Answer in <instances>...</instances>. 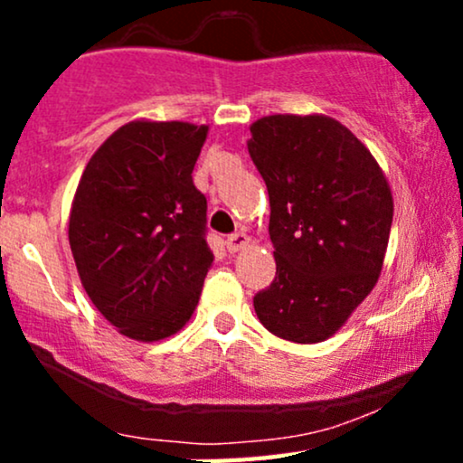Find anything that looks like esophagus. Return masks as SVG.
<instances>
[{"instance_id": "1", "label": "esophagus", "mask_w": 463, "mask_h": 463, "mask_svg": "<svg viewBox=\"0 0 463 463\" xmlns=\"http://www.w3.org/2000/svg\"><path fill=\"white\" fill-rule=\"evenodd\" d=\"M250 246V237L246 232H235V235H231L226 239V248L228 252H241V250H246Z\"/></svg>"}]
</instances>
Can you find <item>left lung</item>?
Wrapping results in <instances>:
<instances>
[{
  "mask_svg": "<svg viewBox=\"0 0 463 463\" xmlns=\"http://www.w3.org/2000/svg\"><path fill=\"white\" fill-rule=\"evenodd\" d=\"M248 152L269 195L276 279L254 296L276 337H333L383 269L394 198L383 169L328 115H268L250 126Z\"/></svg>",
  "mask_w": 463,
  "mask_h": 463,
  "instance_id": "1",
  "label": "left lung"
}]
</instances>
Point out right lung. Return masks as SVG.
<instances>
[{"mask_svg": "<svg viewBox=\"0 0 463 463\" xmlns=\"http://www.w3.org/2000/svg\"><path fill=\"white\" fill-rule=\"evenodd\" d=\"M209 126L135 119L84 167L69 246L84 291L124 337L158 342L198 307L213 252L194 165Z\"/></svg>", "mask_w": 463, "mask_h": 463, "instance_id": "1", "label": "right lung"}]
</instances>
